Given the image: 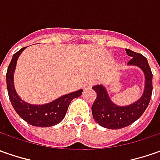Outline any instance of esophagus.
<instances>
[{"label":"esophagus","mask_w":160,"mask_h":160,"mask_svg":"<svg viewBox=\"0 0 160 160\" xmlns=\"http://www.w3.org/2000/svg\"><path fill=\"white\" fill-rule=\"evenodd\" d=\"M93 85H95V81H94V80H90V81H88V82L86 83L85 86H84V88H91Z\"/></svg>","instance_id":"1"}]
</instances>
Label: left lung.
I'll return each mask as SVG.
<instances>
[{
    "label": "left lung",
    "mask_w": 160,
    "mask_h": 160,
    "mask_svg": "<svg viewBox=\"0 0 160 160\" xmlns=\"http://www.w3.org/2000/svg\"><path fill=\"white\" fill-rule=\"evenodd\" d=\"M126 52L132 58L128 63L140 67L144 72V92L138 101L128 106L121 107L111 101L107 91L102 85L92 88L97 92L96 100L91 108L93 117L100 126L109 129H119L134 123L145 112L152 98V72L147 59L142 54L134 52L128 48H126Z\"/></svg>",
    "instance_id": "1"
}]
</instances>
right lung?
<instances>
[{"mask_svg": "<svg viewBox=\"0 0 160 160\" xmlns=\"http://www.w3.org/2000/svg\"><path fill=\"white\" fill-rule=\"evenodd\" d=\"M25 48L26 47L21 48L13 55L6 73L7 89L10 102L20 117L32 126L46 128L58 124L64 118L71 101L81 96L83 90L80 89L76 92L64 95L57 100L43 105H33L22 101L15 90L13 73L18 58Z\"/></svg>", "mask_w": 160, "mask_h": 160, "instance_id": "1", "label": "right lung"}]
</instances>
